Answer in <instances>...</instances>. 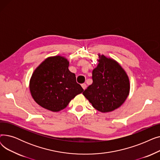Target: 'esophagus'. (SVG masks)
Here are the masks:
<instances>
[{
  "instance_id": "esophagus-1",
  "label": "esophagus",
  "mask_w": 160,
  "mask_h": 160,
  "mask_svg": "<svg viewBox=\"0 0 160 160\" xmlns=\"http://www.w3.org/2000/svg\"><path fill=\"white\" fill-rule=\"evenodd\" d=\"M82 88L83 89H86V88H87V85L86 84V83H82Z\"/></svg>"
}]
</instances>
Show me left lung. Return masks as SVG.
Wrapping results in <instances>:
<instances>
[{"mask_svg": "<svg viewBox=\"0 0 160 160\" xmlns=\"http://www.w3.org/2000/svg\"><path fill=\"white\" fill-rule=\"evenodd\" d=\"M98 56V64L92 72L93 83L83 95L96 110L105 113L115 110L124 102L130 92V82L115 60L104 55Z\"/></svg>", "mask_w": 160, "mask_h": 160, "instance_id": "left-lung-1", "label": "left lung"}]
</instances>
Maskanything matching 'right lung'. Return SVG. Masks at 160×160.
Listing matches in <instances>:
<instances>
[{"label":"right lung","mask_w":160,"mask_h":160,"mask_svg":"<svg viewBox=\"0 0 160 160\" xmlns=\"http://www.w3.org/2000/svg\"><path fill=\"white\" fill-rule=\"evenodd\" d=\"M69 65L64 57H49L33 72L30 91L39 106L50 111L59 112L83 92L75 74L69 70Z\"/></svg>","instance_id":"1"}]
</instances>
